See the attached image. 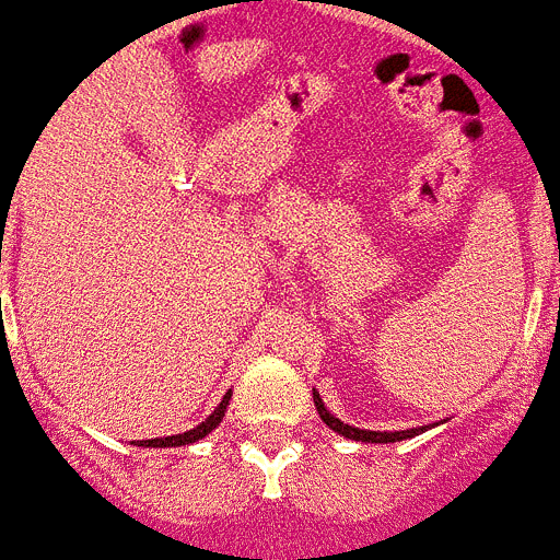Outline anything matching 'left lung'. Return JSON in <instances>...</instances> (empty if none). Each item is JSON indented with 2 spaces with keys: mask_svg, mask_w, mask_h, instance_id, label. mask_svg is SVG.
Returning <instances> with one entry per match:
<instances>
[{
  "mask_svg": "<svg viewBox=\"0 0 560 560\" xmlns=\"http://www.w3.org/2000/svg\"><path fill=\"white\" fill-rule=\"evenodd\" d=\"M313 401H316V410H318V416H322L324 424L330 427V430H336L338 435H345V439H352V441H368V444H389V441H404V439H412V435H418V432H424V427H418V430H401V432L359 430V427L345 424L341 418L332 416V412L324 407V401L318 398L316 389H313Z\"/></svg>",
  "mask_w": 560,
  "mask_h": 560,
  "instance_id": "1",
  "label": "left lung"
}]
</instances>
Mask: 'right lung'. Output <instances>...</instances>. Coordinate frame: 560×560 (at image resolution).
<instances>
[{"instance_id": "1", "label": "right lung", "mask_w": 560, "mask_h": 560, "mask_svg": "<svg viewBox=\"0 0 560 560\" xmlns=\"http://www.w3.org/2000/svg\"><path fill=\"white\" fill-rule=\"evenodd\" d=\"M228 401H230V393L222 398V404L215 407L213 412H210L205 421H201L199 427H192V430L182 432V435H167V439H148V441H139V447H182V444H192V441L205 439L210 430H215V427L222 424L224 418V410H228Z\"/></svg>"}]
</instances>
